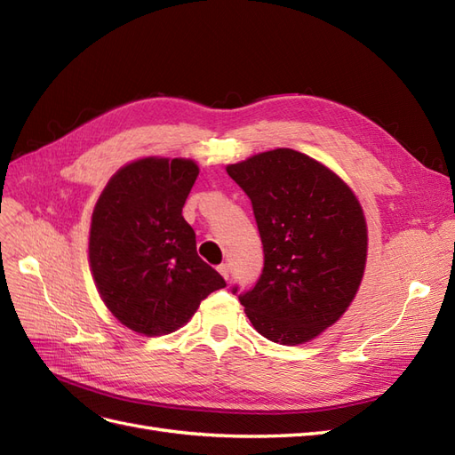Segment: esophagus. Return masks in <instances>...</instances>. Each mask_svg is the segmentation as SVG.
<instances>
[{
  "mask_svg": "<svg viewBox=\"0 0 455 455\" xmlns=\"http://www.w3.org/2000/svg\"><path fill=\"white\" fill-rule=\"evenodd\" d=\"M218 271H220V275H222V277L228 281L229 279V264H220L218 266Z\"/></svg>",
  "mask_w": 455,
  "mask_h": 455,
  "instance_id": "34e87169",
  "label": "esophagus"
}]
</instances>
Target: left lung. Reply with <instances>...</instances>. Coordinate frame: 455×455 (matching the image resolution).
<instances>
[{
  "label": "left lung",
  "instance_id": "1",
  "mask_svg": "<svg viewBox=\"0 0 455 455\" xmlns=\"http://www.w3.org/2000/svg\"><path fill=\"white\" fill-rule=\"evenodd\" d=\"M226 171L249 196L264 244L259 279L239 294L246 316L281 346L316 338L346 313L363 281L361 203L338 174L296 149L264 151Z\"/></svg>",
  "mask_w": 455,
  "mask_h": 455
}]
</instances>
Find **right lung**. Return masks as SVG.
Listing matches in <instances>:
<instances>
[{"label": "right lung", "instance_id": "right-lung-1", "mask_svg": "<svg viewBox=\"0 0 455 455\" xmlns=\"http://www.w3.org/2000/svg\"><path fill=\"white\" fill-rule=\"evenodd\" d=\"M197 174L191 159H139L109 178L96 201L92 277L106 307L139 334L174 332L226 286L197 256L196 231L182 216Z\"/></svg>", "mask_w": 455, "mask_h": 455}]
</instances>
